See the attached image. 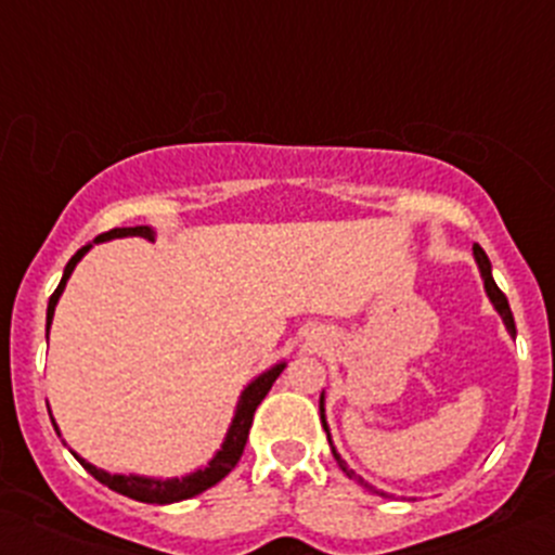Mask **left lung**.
I'll return each instance as SVG.
<instances>
[{
  "label": "left lung",
  "instance_id": "left-lung-1",
  "mask_svg": "<svg viewBox=\"0 0 555 555\" xmlns=\"http://www.w3.org/2000/svg\"><path fill=\"white\" fill-rule=\"evenodd\" d=\"M473 255H475V262H478L480 279H483V289H486V295H489L491 306H494V311L500 313V317H502V322H505L507 333H511L513 338H516V322H513V311H511V304H507V298H505V295H502V289L496 287L494 276H491V262H489V257H486V251L480 249L478 244L473 246ZM319 416H322V427H324V433H327V440H330V427H327V418H324V391H322V395H319ZM330 449H333V456H335V462L340 464V469H344V473L349 475V478H354L357 483H360V486H365V489H371V486H367L365 480H362V478H357V475H354V469H349V467H346V462H344V459H340V453L335 451L333 440H330ZM371 491H373V489H371Z\"/></svg>",
  "mask_w": 555,
  "mask_h": 555
}]
</instances>
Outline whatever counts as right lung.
I'll use <instances>...</instances> for the list:
<instances>
[{
    "instance_id": "1",
    "label": "right lung",
    "mask_w": 555,
    "mask_h": 555,
    "mask_svg": "<svg viewBox=\"0 0 555 555\" xmlns=\"http://www.w3.org/2000/svg\"><path fill=\"white\" fill-rule=\"evenodd\" d=\"M128 236H139V238H147V242H155V231L150 225L115 228V231L102 233V236L93 238L91 244H86L82 249L75 251V257L66 262L64 276H61L59 287H55V293L50 295V300H48V324H44V330H48V333H50V324H53L55 306H59V298L64 295L66 282H69V276H72V271L77 268V262H80L82 257L93 249V244L112 242V238H128ZM284 367H287V362H276V365H271L268 371H262L260 376H255L249 384L244 386L242 397H238V402H236V411H233L231 427H228L225 440H222L220 449H217L215 456L209 459V464H206V467L193 469V473L182 475V478H150V475H133V473L131 475L106 473V469H99L96 464H91V462H86L82 456H77L75 451L72 453H75L77 462H80L82 467H86L88 473L99 480V483L109 486L112 491H117V494H122V496H131V500H137V502H147V505H171V502L190 500V496L201 494V491H206V489H211L215 483H220V480L225 478L233 467H236L238 459H242V453H244L246 438H249V427H251V418H255L257 405H260L262 397L271 391L273 382L282 376ZM53 427H55V422H53ZM55 433H59V427H55ZM59 438H61V433H59Z\"/></svg>"
}]
</instances>
